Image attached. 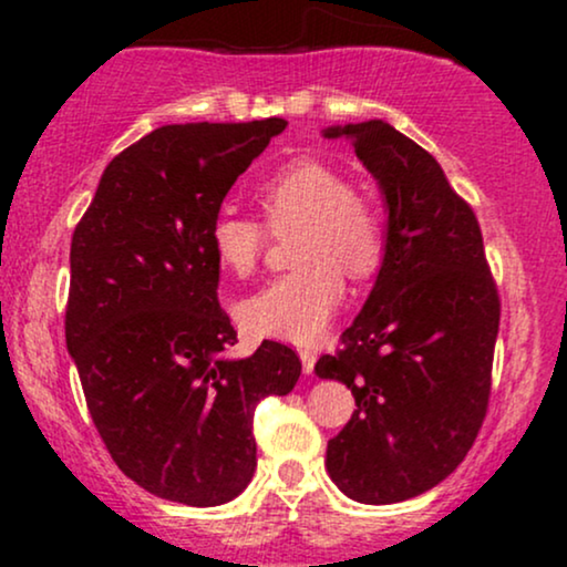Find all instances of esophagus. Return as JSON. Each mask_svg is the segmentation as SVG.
Listing matches in <instances>:
<instances>
[{
    "label": "esophagus",
    "instance_id": "1",
    "mask_svg": "<svg viewBox=\"0 0 567 567\" xmlns=\"http://www.w3.org/2000/svg\"><path fill=\"white\" fill-rule=\"evenodd\" d=\"M298 357H301V362H303V373H311L317 365V351L315 349H298Z\"/></svg>",
    "mask_w": 567,
    "mask_h": 567
}]
</instances>
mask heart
I'll list each match as a JSON object with an SVG mask.
<instances>
[{
  "label": "heart",
  "mask_w": 567,
  "mask_h": 567,
  "mask_svg": "<svg viewBox=\"0 0 567 567\" xmlns=\"http://www.w3.org/2000/svg\"><path fill=\"white\" fill-rule=\"evenodd\" d=\"M264 220L275 234H292L290 258L298 264L252 292L239 309L245 330L258 338L309 343L324 333L343 301V271L365 279L386 252V226L373 199L351 178L320 159H292L256 188ZM207 245L220 269L247 277L261 264L269 233L258 220L218 213Z\"/></svg>",
  "instance_id": "heart-1"
}]
</instances>
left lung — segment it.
I'll use <instances>...</instances> for the list:
<instances>
[{
  "label": "left lung",
  "instance_id": "8db88e82",
  "mask_svg": "<svg viewBox=\"0 0 567 567\" xmlns=\"http://www.w3.org/2000/svg\"><path fill=\"white\" fill-rule=\"evenodd\" d=\"M347 135L389 207L386 252L365 306L322 354L357 410L328 442L333 483L360 504H396L440 485L477 440L491 400L501 301L483 231L437 159L383 120Z\"/></svg>",
  "mask_w": 567,
  "mask_h": 567
}]
</instances>
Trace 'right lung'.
<instances>
[{
	"label": "right lung",
	"mask_w": 567,
	"mask_h": 567,
	"mask_svg": "<svg viewBox=\"0 0 567 567\" xmlns=\"http://www.w3.org/2000/svg\"><path fill=\"white\" fill-rule=\"evenodd\" d=\"M288 122H194L116 154L71 237L66 347L114 464L186 506L237 498L256 472L252 415L301 375L290 347L224 351L207 229L234 181Z\"/></svg>",
	"instance_id": "add662e5"
}]
</instances>
